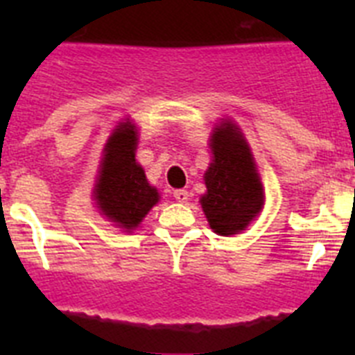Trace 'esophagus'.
Here are the masks:
<instances>
[{
  "mask_svg": "<svg viewBox=\"0 0 355 355\" xmlns=\"http://www.w3.org/2000/svg\"><path fill=\"white\" fill-rule=\"evenodd\" d=\"M172 197H174L175 200H178V202H187L188 200V192L187 190H174V192H172Z\"/></svg>",
  "mask_w": 355,
  "mask_h": 355,
  "instance_id": "obj_1",
  "label": "esophagus"
}]
</instances>
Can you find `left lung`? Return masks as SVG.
Returning <instances> with one entry per match:
<instances>
[{
  "label": "left lung",
  "instance_id": "left-lung-1",
  "mask_svg": "<svg viewBox=\"0 0 355 355\" xmlns=\"http://www.w3.org/2000/svg\"><path fill=\"white\" fill-rule=\"evenodd\" d=\"M213 163L205 174L208 192L200 205L216 234H236L263 206V187L243 135L224 122L211 135Z\"/></svg>",
  "mask_w": 355,
  "mask_h": 355
}]
</instances>
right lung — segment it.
Masks as SVG:
<instances>
[{"mask_svg":"<svg viewBox=\"0 0 355 355\" xmlns=\"http://www.w3.org/2000/svg\"><path fill=\"white\" fill-rule=\"evenodd\" d=\"M137 140V130L130 122H122L112 133L94 188L103 215L128 231H133L159 199L158 190L147 183L142 167L135 159Z\"/></svg>","mask_w":355,"mask_h":355,"instance_id":"1","label":"right lung"}]
</instances>
